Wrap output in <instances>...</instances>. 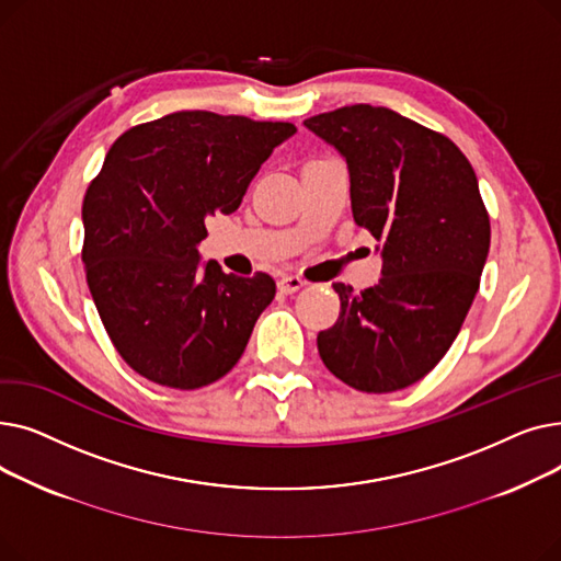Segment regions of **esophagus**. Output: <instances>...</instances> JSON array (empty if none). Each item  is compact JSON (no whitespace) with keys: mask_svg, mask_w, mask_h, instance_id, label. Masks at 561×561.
<instances>
[{"mask_svg":"<svg viewBox=\"0 0 561 561\" xmlns=\"http://www.w3.org/2000/svg\"><path fill=\"white\" fill-rule=\"evenodd\" d=\"M305 284H307V282H305L302 277H298V275H284V277L277 282V288H279L282 293H286V296H290V293H298Z\"/></svg>","mask_w":561,"mask_h":561,"instance_id":"34e87169","label":"esophagus"}]
</instances>
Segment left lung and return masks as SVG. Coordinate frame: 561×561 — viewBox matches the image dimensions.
<instances>
[{"label":"left lung","mask_w":561,"mask_h":561,"mask_svg":"<svg viewBox=\"0 0 561 561\" xmlns=\"http://www.w3.org/2000/svg\"><path fill=\"white\" fill-rule=\"evenodd\" d=\"M305 127L345 159L352 216L381 254L375 286L332 284L341 313L318 334L320 359L357 391H400L444 359L480 288L491 225L476 170L450 138L385 106Z\"/></svg>","instance_id":"obj_1"}]
</instances>
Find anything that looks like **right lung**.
<instances>
[{
  "label": "right lung",
  "instance_id": "obj_1",
  "mask_svg": "<svg viewBox=\"0 0 561 561\" xmlns=\"http://www.w3.org/2000/svg\"><path fill=\"white\" fill-rule=\"evenodd\" d=\"M298 129L176 111L117 138L83 197L85 279L121 357L170 389L227 375L275 298V279L202 261L206 218L233 214L277 145Z\"/></svg>",
  "mask_w": 561,
  "mask_h": 561
}]
</instances>
